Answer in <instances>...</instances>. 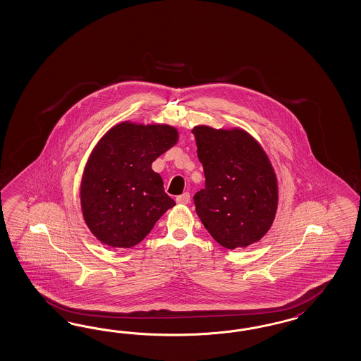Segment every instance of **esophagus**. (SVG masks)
<instances>
[{"label": "esophagus", "instance_id": "1", "mask_svg": "<svg viewBox=\"0 0 361 361\" xmlns=\"http://www.w3.org/2000/svg\"><path fill=\"white\" fill-rule=\"evenodd\" d=\"M176 202L180 204H188L190 203V194L188 192H183L182 195L176 197Z\"/></svg>", "mask_w": 361, "mask_h": 361}]
</instances>
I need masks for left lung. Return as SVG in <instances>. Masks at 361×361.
I'll list each match as a JSON object with an SVG mask.
<instances>
[{
  "mask_svg": "<svg viewBox=\"0 0 361 361\" xmlns=\"http://www.w3.org/2000/svg\"><path fill=\"white\" fill-rule=\"evenodd\" d=\"M206 187L194 197L199 219L227 250L259 242L271 228L279 200L267 154L243 128H192Z\"/></svg>",
  "mask_w": 361,
  "mask_h": 361,
  "instance_id": "8db88e82",
  "label": "left lung"
}]
</instances>
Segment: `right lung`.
<instances>
[{
    "label": "right lung",
    "mask_w": 361,
    "mask_h": 361,
    "mask_svg": "<svg viewBox=\"0 0 361 361\" xmlns=\"http://www.w3.org/2000/svg\"><path fill=\"white\" fill-rule=\"evenodd\" d=\"M170 125L121 122L95 145L82 175V215L94 236L114 248L140 243L175 202L152 163L178 142Z\"/></svg>",
    "instance_id": "right-lung-1"
}]
</instances>
